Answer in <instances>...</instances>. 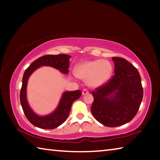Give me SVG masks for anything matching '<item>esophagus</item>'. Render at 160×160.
Masks as SVG:
<instances>
[{
    "label": "esophagus",
    "instance_id": "1",
    "mask_svg": "<svg viewBox=\"0 0 160 160\" xmlns=\"http://www.w3.org/2000/svg\"><path fill=\"white\" fill-rule=\"evenodd\" d=\"M89 93V91L87 89H84L83 90H82V95H85V94H88Z\"/></svg>",
    "mask_w": 160,
    "mask_h": 160
}]
</instances>
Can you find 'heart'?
<instances>
[{"label":"heart","instance_id":"b5f03b06","mask_svg":"<svg viewBox=\"0 0 160 160\" xmlns=\"http://www.w3.org/2000/svg\"><path fill=\"white\" fill-rule=\"evenodd\" d=\"M113 72L110 62L105 59L85 61L76 66L75 73L77 77L86 80L89 87L97 88L108 81Z\"/></svg>","mask_w":160,"mask_h":160}]
</instances>
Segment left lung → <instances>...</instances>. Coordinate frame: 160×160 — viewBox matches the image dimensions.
Masks as SVG:
<instances>
[{
    "label": "left lung",
    "mask_w": 160,
    "mask_h": 160,
    "mask_svg": "<svg viewBox=\"0 0 160 160\" xmlns=\"http://www.w3.org/2000/svg\"><path fill=\"white\" fill-rule=\"evenodd\" d=\"M115 74L92 92L91 111L98 122L113 127L129 122L135 117L143 99L140 74L125 59L112 57Z\"/></svg>",
    "instance_id": "obj_1"
}]
</instances>
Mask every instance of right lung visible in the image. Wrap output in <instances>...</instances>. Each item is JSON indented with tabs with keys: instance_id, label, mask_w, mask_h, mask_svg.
I'll use <instances>...</instances> for the list:
<instances>
[{
	"instance_id": "1",
	"label": "right lung",
	"mask_w": 160,
	"mask_h": 160,
	"mask_svg": "<svg viewBox=\"0 0 160 160\" xmlns=\"http://www.w3.org/2000/svg\"><path fill=\"white\" fill-rule=\"evenodd\" d=\"M69 55L60 54L57 55H45L35 60L26 71L23 75L22 86L20 91V103L26 117L30 122L38 128L52 129L63 124L68 118L72 103L80 97V90L63 92L59 106L51 114L45 116L36 115L28 105L27 98V87L30 75L40 66H48L59 70L63 73L67 74L69 68Z\"/></svg>"
}]
</instances>
